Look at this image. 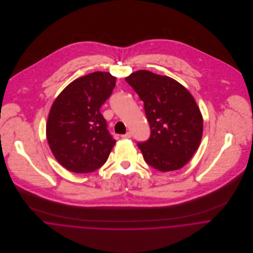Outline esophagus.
I'll return each mask as SVG.
<instances>
[{
    "mask_svg": "<svg viewBox=\"0 0 253 253\" xmlns=\"http://www.w3.org/2000/svg\"><path fill=\"white\" fill-rule=\"evenodd\" d=\"M122 137L123 138H125V139H128V138H131V132H126V134H124V135H122Z\"/></svg>",
    "mask_w": 253,
    "mask_h": 253,
    "instance_id": "obj_1",
    "label": "esophagus"
}]
</instances>
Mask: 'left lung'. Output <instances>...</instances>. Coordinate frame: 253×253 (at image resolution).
I'll use <instances>...</instances> for the list:
<instances>
[{"instance_id":"left-lung-1","label":"left lung","mask_w":253,"mask_h":253,"mask_svg":"<svg viewBox=\"0 0 253 253\" xmlns=\"http://www.w3.org/2000/svg\"><path fill=\"white\" fill-rule=\"evenodd\" d=\"M144 102L151 134L138 142L145 162L163 172L180 169L199 148L203 117L194 97L175 80L139 70L126 78Z\"/></svg>"}]
</instances>
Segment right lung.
<instances>
[{
    "instance_id": "add662e5",
    "label": "right lung",
    "mask_w": 253,
    "mask_h": 253,
    "mask_svg": "<svg viewBox=\"0 0 253 253\" xmlns=\"http://www.w3.org/2000/svg\"><path fill=\"white\" fill-rule=\"evenodd\" d=\"M116 85L108 72H94L68 84L54 100L46 138L57 162L75 173H88L107 161L116 140L100 113Z\"/></svg>"
}]
</instances>
